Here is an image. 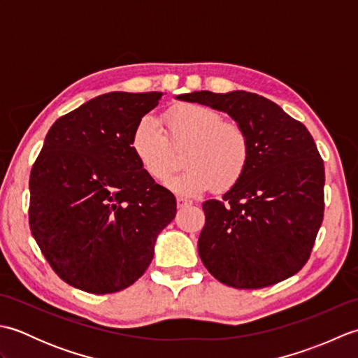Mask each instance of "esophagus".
<instances>
[{
	"label": "esophagus",
	"instance_id": "1",
	"mask_svg": "<svg viewBox=\"0 0 358 358\" xmlns=\"http://www.w3.org/2000/svg\"><path fill=\"white\" fill-rule=\"evenodd\" d=\"M191 204H192V200H187V199H183V196H178V199H177V206H178V208L191 206Z\"/></svg>",
	"mask_w": 358,
	"mask_h": 358
}]
</instances>
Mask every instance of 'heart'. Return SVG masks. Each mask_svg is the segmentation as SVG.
<instances>
[{
	"instance_id": "obj_1",
	"label": "heart",
	"mask_w": 358,
	"mask_h": 358,
	"mask_svg": "<svg viewBox=\"0 0 358 358\" xmlns=\"http://www.w3.org/2000/svg\"><path fill=\"white\" fill-rule=\"evenodd\" d=\"M166 134L152 117L135 124L131 149L143 171L163 181L173 169V150L187 146L183 172L166 181L180 195H199L215 186L229 191L240 183L250 163V140L246 129L235 121H223L214 109L201 104H178L164 113Z\"/></svg>"
}]
</instances>
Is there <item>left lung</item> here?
<instances>
[{
  "label": "left lung",
  "instance_id": "1",
  "mask_svg": "<svg viewBox=\"0 0 358 358\" xmlns=\"http://www.w3.org/2000/svg\"><path fill=\"white\" fill-rule=\"evenodd\" d=\"M177 98L226 112L250 140L245 177L222 200L203 203V264L237 289L292 277L306 264L323 222L324 166L313 135L278 104L245 90Z\"/></svg>",
  "mask_w": 358,
  "mask_h": 358
}]
</instances>
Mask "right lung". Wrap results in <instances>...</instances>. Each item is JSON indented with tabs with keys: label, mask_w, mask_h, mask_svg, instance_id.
<instances>
[{
	"label": "right lung",
	"mask_w": 358,
	"mask_h": 358,
	"mask_svg": "<svg viewBox=\"0 0 358 358\" xmlns=\"http://www.w3.org/2000/svg\"><path fill=\"white\" fill-rule=\"evenodd\" d=\"M162 92H110L59 117L30 172L29 224L58 277L90 294L126 289L148 269L177 201L131 149Z\"/></svg>",
	"instance_id": "add662e5"
}]
</instances>
